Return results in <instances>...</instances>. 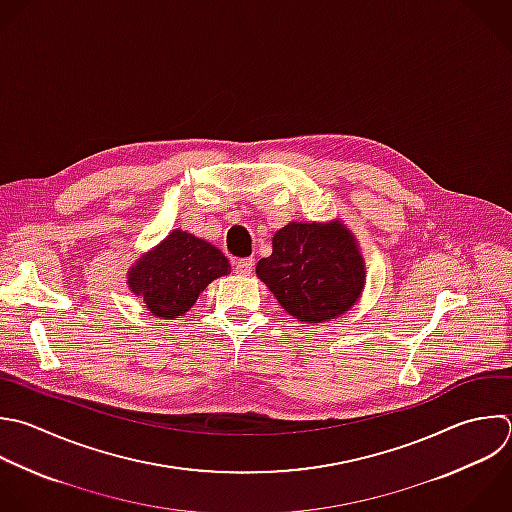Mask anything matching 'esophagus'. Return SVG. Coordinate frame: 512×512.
<instances>
[{
	"label": "esophagus",
	"mask_w": 512,
	"mask_h": 512,
	"mask_svg": "<svg viewBox=\"0 0 512 512\" xmlns=\"http://www.w3.org/2000/svg\"><path fill=\"white\" fill-rule=\"evenodd\" d=\"M254 268V258H242L236 262V274L240 276H250Z\"/></svg>",
	"instance_id": "obj_1"
}]
</instances>
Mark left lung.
I'll list each match as a JSON object with an SVG mask.
<instances>
[{"label": "left lung", "mask_w": 512, "mask_h": 512, "mask_svg": "<svg viewBox=\"0 0 512 512\" xmlns=\"http://www.w3.org/2000/svg\"><path fill=\"white\" fill-rule=\"evenodd\" d=\"M256 274L288 314L310 324L344 314L366 276L354 238L338 222L284 226Z\"/></svg>", "instance_id": "left-lung-1"}]
</instances>
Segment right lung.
I'll return each mask as SVG.
<instances>
[{
  "label": "right lung",
  "instance_id": "add662e5",
  "mask_svg": "<svg viewBox=\"0 0 512 512\" xmlns=\"http://www.w3.org/2000/svg\"><path fill=\"white\" fill-rule=\"evenodd\" d=\"M228 270V258L216 246L176 230L130 270L128 280L152 314L178 318L194 306L212 280Z\"/></svg>",
  "mask_w": 512,
  "mask_h": 512
}]
</instances>
